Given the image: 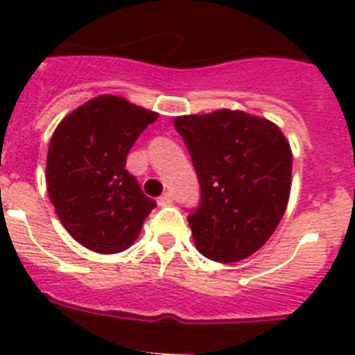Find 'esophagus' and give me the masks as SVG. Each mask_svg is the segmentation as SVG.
<instances>
[{
    "label": "esophagus",
    "mask_w": 355,
    "mask_h": 355,
    "mask_svg": "<svg viewBox=\"0 0 355 355\" xmlns=\"http://www.w3.org/2000/svg\"><path fill=\"white\" fill-rule=\"evenodd\" d=\"M169 205H173L171 193H164L162 197H158V206H169Z\"/></svg>",
    "instance_id": "34e87169"
}]
</instances>
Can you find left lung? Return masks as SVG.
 Segmentation results:
<instances>
[{
  "label": "left lung",
  "instance_id": "1",
  "mask_svg": "<svg viewBox=\"0 0 355 355\" xmlns=\"http://www.w3.org/2000/svg\"><path fill=\"white\" fill-rule=\"evenodd\" d=\"M200 184L188 216L206 258L234 263L272 236L291 191L293 155L275 123L239 110L175 118Z\"/></svg>",
  "mask_w": 355,
  "mask_h": 355
}]
</instances>
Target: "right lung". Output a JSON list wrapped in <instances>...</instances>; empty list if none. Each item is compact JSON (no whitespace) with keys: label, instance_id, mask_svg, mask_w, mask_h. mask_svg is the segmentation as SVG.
<instances>
[{"label":"right lung","instance_id":"obj_1","mask_svg":"<svg viewBox=\"0 0 355 355\" xmlns=\"http://www.w3.org/2000/svg\"><path fill=\"white\" fill-rule=\"evenodd\" d=\"M158 114L119 96H99L68 114L53 132L46 182L58 219L83 247L127 250L156 202L125 169L127 155Z\"/></svg>","mask_w":355,"mask_h":355}]
</instances>
